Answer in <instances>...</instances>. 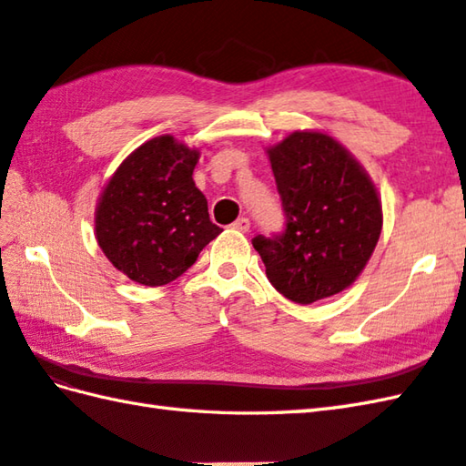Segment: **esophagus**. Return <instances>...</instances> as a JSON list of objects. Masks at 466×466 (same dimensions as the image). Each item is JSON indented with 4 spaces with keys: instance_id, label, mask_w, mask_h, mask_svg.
<instances>
[{
    "instance_id": "1",
    "label": "esophagus",
    "mask_w": 466,
    "mask_h": 466,
    "mask_svg": "<svg viewBox=\"0 0 466 466\" xmlns=\"http://www.w3.org/2000/svg\"><path fill=\"white\" fill-rule=\"evenodd\" d=\"M232 228H234V230H238V232H248L250 230V220H248V218H238V220L232 224Z\"/></svg>"
}]
</instances>
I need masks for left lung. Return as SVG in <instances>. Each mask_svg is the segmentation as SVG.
<instances>
[{"instance_id": "obj_1", "label": "left lung", "mask_w": 466, "mask_h": 466, "mask_svg": "<svg viewBox=\"0 0 466 466\" xmlns=\"http://www.w3.org/2000/svg\"><path fill=\"white\" fill-rule=\"evenodd\" d=\"M286 230L256 236L266 276L286 299L312 304L349 289L382 230V204L362 164L330 134L296 130L270 146Z\"/></svg>"}]
</instances>
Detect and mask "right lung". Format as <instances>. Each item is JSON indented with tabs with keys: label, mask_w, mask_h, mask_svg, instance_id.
Segmentation results:
<instances>
[{
	"label": "right lung",
	"mask_w": 466,
	"mask_h": 466,
	"mask_svg": "<svg viewBox=\"0 0 466 466\" xmlns=\"http://www.w3.org/2000/svg\"><path fill=\"white\" fill-rule=\"evenodd\" d=\"M200 150L157 136L117 166L97 198L96 240L114 268L144 286H164L196 262L222 228L194 184Z\"/></svg>",
	"instance_id": "add662e5"
}]
</instances>
